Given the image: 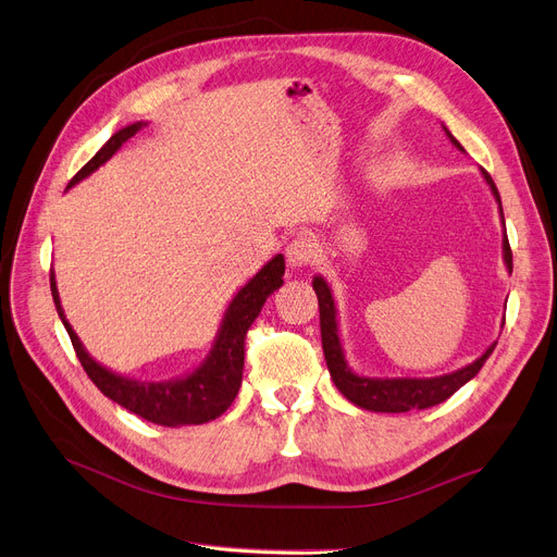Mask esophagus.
<instances>
[{
	"label": "esophagus",
	"mask_w": 557,
	"mask_h": 557,
	"mask_svg": "<svg viewBox=\"0 0 557 557\" xmlns=\"http://www.w3.org/2000/svg\"><path fill=\"white\" fill-rule=\"evenodd\" d=\"M313 259H317V244L307 236H298L286 246V263L292 269H305Z\"/></svg>",
	"instance_id": "34e87169"
}]
</instances>
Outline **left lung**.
<instances>
[{
    "instance_id": "1",
    "label": "left lung",
    "mask_w": 557,
    "mask_h": 557,
    "mask_svg": "<svg viewBox=\"0 0 557 557\" xmlns=\"http://www.w3.org/2000/svg\"><path fill=\"white\" fill-rule=\"evenodd\" d=\"M444 132H446L448 140L453 143V148L465 152L459 140L448 132V127H444ZM480 173H482V177H485L492 196L498 205L500 223H503V263H505L507 273H512V250H510V240H507V234H505V219H503L498 188H496L494 180L490 177V173H485V171H480ZM311 286L319 296L321 338H323V352H325L332 382L352 405H357L361 409H369V412L400 414V412H409V409H425V407L444 403L459 389V386H465L469 380H473L478 375L482 364H485L487 357L496 348V342H494L475 361H471V364L457 369L453 373L434 375V377H375V375L357 373L346 359L342 332H338V313H336V302L332 296V286L327 284V280L323 275H313ZM503 323H505V317H503Z\"/></svg>"
}]
</instances>
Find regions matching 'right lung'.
I'll list each match as a JSON object with an SVG mask.
<instances>
[{
	"mask_svg": "<svg viewBox=\"0 0 557 557\" xmlns=\"http://www.w3.org/2000/svg\"><path fill=\"white\" fill-rule=\"evenodd\" d=\"M145 125L148 123L138 120V123L115 132L102 145V150L70 180L65 190L77 186L82 180H86L88 175L98 171L100 165H104ZM282 275H284V257L275 255L271 261H265L261 265V271L257 275H252L234 294L232 302L225 309L221 327L215 332L211 350L207 352V357L200 361V364L180 377L161 380V382L136 380L123 373H115L104 364H100L95 357H90V352L82 344V338L65 319L54 269L50 273V286H52V298H54L59 317L63 321V327L67 330L70 342L77 350L82 367L88 373V377L95 382V386H98L107 398L123 405L125 409H129V412H134L145 421H152L165 428H180V425H202L227 412V407L234 403L238 394L240 380H244L246 332L259 317L263 302L284 284Z\"/></svg>",
	"mask_w": 557,
	"mask_h": 557,
	"instance_id": "right-lung-1",
	"label": "right lung"
}]
</instances>
